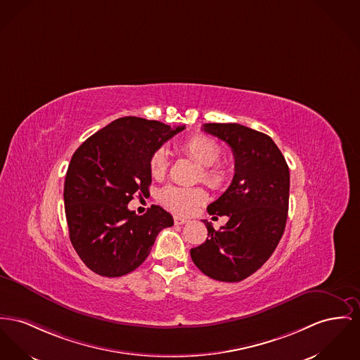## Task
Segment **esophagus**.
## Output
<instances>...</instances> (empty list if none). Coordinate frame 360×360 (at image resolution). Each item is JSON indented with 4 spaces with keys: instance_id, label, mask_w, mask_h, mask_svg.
Here are the masks:
<instances>
[{
    "instance_id": "obj_1",
    "label": "esophagus",
    "mask_w": 360,
    "mask_h": 360,
    "mask_svg": "<svg viewBox=\"0 0 360 360\" xmlns=\"http://www.w3.org/2000/svg\"><path fill=\"white\" fill-rule=\"evenodd\" d=\"M173 219H174V224H176V225H183V224L188 222V219H187V218H184V217L174 216Z\"/></svg>"
}]
</instances>
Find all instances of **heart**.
<instances>
[{"label": "heart", "mask_w": 360, "mask_h": 360, "mask_svg": "<svg viewBox=\"0 0 360 360\" xmlns=\"http://www.w3.org/2000/svg\"><path fill=\"white\" fill-rule=\"evenodd\" d=\"M183 153L202 167V180L213 188L225 187L232 176L229 165L219 162L222 147L209 135H193L181 144ZM168 151L161 147L150 157V172L154 177H161L168 169ZM161 202L176 213L188 214L195 207L206 202L207 193L203 188H188L168 186L160 192Z\"/></svg>", "instance_id": "heart-1"}]
</instances>
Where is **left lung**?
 Listing matches in <instances>:
<instances>
[{"mask_svg":"<svg viewBox=\"0 0 360 360\" xmlns=\"http://www.w3.org/2000/svg\"><path fill=\"white\" fill-rule=\"evenodd\" d=\"M203 131L231 146L235 176L228 190L207 206L209 214L228 216V222L216 231L203 219L209 239L191 248V258L210 278L238 283L270 258L284 233L289 168L266 134L236 122H209Z\"/></svg>","mask_w":360,"mask_h":360,"instance_id":"8db88e82","label":"left lung"}]
</instances>
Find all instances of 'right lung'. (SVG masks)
Returning <instances> with one entry per match:
<instances>
[{
    "label": "right lung",
    "instance_id": "right-lung-1",
    "mask_svg": "<svg viewBox=\"0 0 360 360\" xmlns=\"http://www.w3.org/2000/svg\"><path fill=\"white\" fill-rule=\"evenodd\" d=\"M186 127L121 117L73 153L64 184L70 239L84 264L103 277H121L143 264L157 235L173 225L161 206L136 216L128 203L151 184L150 157ZM139 193V195H141Z\"/></svg>",
    "mask_w": 360,
    "mask_h": 360
}]
</instances>
